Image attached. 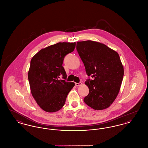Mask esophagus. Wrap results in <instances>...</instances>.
Masks as SVG:
<instances>
[{
	"label": "esophagus",
	"mask_w": 148,
	"mask_h": 148,
	"mask_svg": "<svg viewBox=\"0 0 148 148\" xmlns=\"http://www.w3.org/2000/svg\"><path fill=\"white\" fill-rule=\"evenodd\" d=\"M82 84V83L81 82H79V83H75V86H80V85H81Z\"/></svg>",
	"instance_id": "34e87169"
}]
</instances>
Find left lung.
<instances>
[{"mask_svg":"<svg viewBox=\"0 0 148 148\" xmlns=\"http://www.w3.org/2000/svg\"><path fill=\"white\" fill-rule=\"evenodd\" d=\"M77 50L89 77L85 84L89 89L85 103L95 110L110 106L117 97L124 76L119 56L105 44L92 40L77 42Z\"/></svg>","mask_w":148,"mask_h":148,"instance_id":"1","label":"left lung"}]
</instances>
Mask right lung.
Masks as SVG:
<instances>
[{"label":"right lung","instance_id":"add662e5","mask_svg":"<svg viewBox=\"0 0 148 148\" xmlns=\"http://www.w3.org/2000/svg\"><path fill=\"white\" fill-rule=\"evenodd\" d=\"M75 47V42H58L41 49L30 61L28 80L31 92L45 112H56L63 106L75 84L66 82L64 59ZM62 77L63 80H60Z\"/></svg>","mask_w":148,"mask_h":148}]
</instances>
